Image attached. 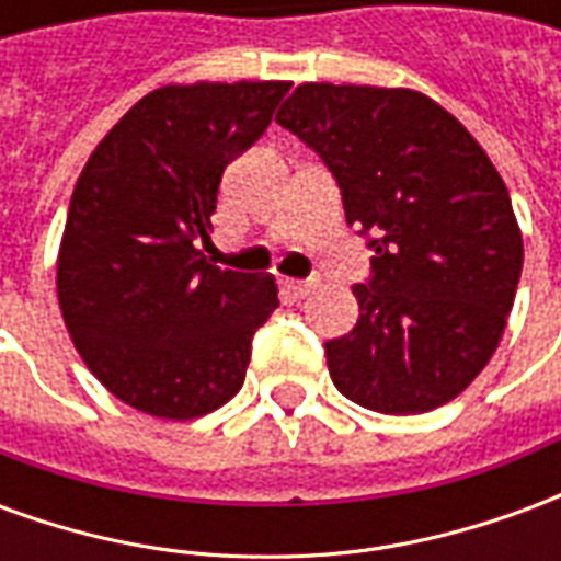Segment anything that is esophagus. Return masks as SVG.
<instances>
[{
    "label": "esophagus",
    "mask_w": 561,
    "mask_h": 561,
    "mask_svg": "<svg viewBox=\"0 0 561 561\" xmlns=\"http://www.w3.org/2000/svg\"><path fill=\"white\" fill-rule=\"evenodd\" d=\"M282 288L291 294V297H306V294L316 288V282H309V279H282Z\"/></svg>",
    "instance_id": "1"
}]
</instances>
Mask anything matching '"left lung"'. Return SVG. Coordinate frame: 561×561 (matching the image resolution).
<instances>
[{
    "label": "left lung",
    "instance_id": "obj_1",
    "mask_svg": "<svg viewBox=\"0 0 561 561\" xmlns=\"http://www.w3.org/2000/svg\"><path fill=\"white\" fill-rule=\"evenodd\" d=\"M276 123L324 159L345 219L373 233L360 318L330 340L342 397L421 414L469 388L502 342L523 270L505 180L457 116L405 87L300 83Z\"/></svg>",
    "mask_w": 561,
    "mask_h": 561
}]
</instances>
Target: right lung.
Returning <instances> with one entry per match:
<instances>
[{"instance_id":"obj_1","label":"right lung","mask_w":561,"mask_h":561,"mask_svg":"<svg viewBox=\"0 0 561 561\" xmlns=\"http://www.w3.org/2000/svg\"><path fill=\"white\" fill-rule=\"evenodd\" d=\"M288 80H197L144 95L71 195L56 257L68 336L104 388L161 421H195L243 388L273 276L209 264L221 173L255 144Z\"/></svg>"}]
</instances>
